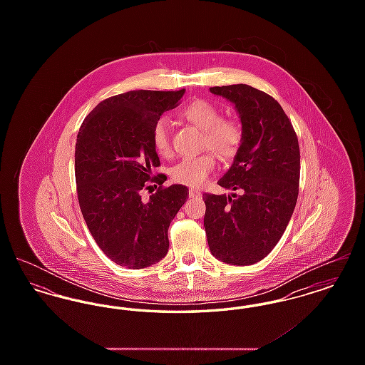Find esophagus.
<instances>
[{
  "mask_svg": "<svg viewBox=\"0 0 365 365\" xmlns=\"http://www.w3.org/2000/svg\"><path fill=\"white\" fill-rule=\"evenodd\" d=\"M189 197L190 198H200L201 197V191L198 190V189H190L189 190Z\"/></svg>",
  "mask_w": 365,
  "mask_h": 365,
  "instance_id": "esophagus-1",
  "label": "esophagus"
}]
</instances>
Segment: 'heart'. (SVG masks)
Listing matches in <instances>:
<instances>
[{
    "label": "heart",
    "mask_w": 365,
    "mask_h": 365,
    "mask_svg": "<svg viewBox=\"0 0 365 365\" xmlns=\"http://www.w3.org/2000/svg\"><path fill=\"white\" fill-rule=\"evenodd\" d=\"M180 115L183 119L204 131V149H210L223 158H230L238 152L242 143V128L232 119H223L215 105L205 100H194L180 110ZM152 140L160 156L171 155L173 146L170 138V124L167 119L157 120L153 127ZM215 165V156L209 152L198 156L185 157L171 168V176L176 183L195 187L201 186L208 179Z\"/></svg>",
    "instance_id": "1"
}]
</instances>
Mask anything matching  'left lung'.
Instances as JSON below:
<instances>
[{
    "mask_svg": "<svg viewBox=\"0 0 365 365\" xmlns=\"http://www.w3.org/2000/svg\"><path fill=\"white\" fill-rule=\"evenodd\" d=\"M235 105L243 139L219 186L231 195L204 194L210 253L231 265L259 262L277 246L298 197L299 146L275 98L247 85L209 88Z\"/></svg>",
    "mask_w": 365,
    "mask_h": 365,
    "instance_id": "1",
    "label": "left lung"
}]
</instances>
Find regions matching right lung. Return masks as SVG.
<instances>
[{"instance_id":"obj_1","label":"right lung","mask_w":365,"mask_h":365,"mask_svg":"<svg viewBox=\"0 0 365 365\" xmlns=\"http://www.w3.org/2000/svg\"><path fill=\"white\" fill-rule=\"evenodd\" d=\"M179 91L134 90L109 97L82 123L75 145L79 207L94 241L125 268H146L165 257L168 228L189 198L183 185L163 187L152 133L160 116L178 106ZM160 186L148 202L140 190ZM156 186V185H155ZM157 187V186H156Z\"/></svg>"}]
</instances>
